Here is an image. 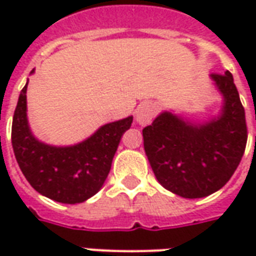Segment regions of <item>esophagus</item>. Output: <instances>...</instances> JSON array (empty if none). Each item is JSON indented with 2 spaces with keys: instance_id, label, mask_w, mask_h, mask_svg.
<instances>
[{
  "instance_id": "esophagus-1",
  "label": "esophagus",
  "mask_w": 256,
  "mask_h": 256,
  "mask_svg": "<svg viewBox=\"0 0 256 256\" xmlns=\"http://www.w3.org/2000/svg\"><path fill=\"white\" fill-rule=\"evenodd\" d=\"M156 115V106L152 102H142L136 111V119L141 126L150 124Z\"/></svg>"
}]
</instances>
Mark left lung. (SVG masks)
<instances>
[{
	"instance_id": "8db88e82",
	"label": "left lung",
	"mask_w": 256,
	"mask_h": 256,
	"mask_svg": "<svg viewBox=\"0 0 256 256\" xmlns=\"http://www.w3.org/2000/svg\"><path fill=\"white\" fill-rule=\"evenodd\" d=\"M225 97L218 119L189 124L170 112L142 130L144 150L158 181L186 198L208 196L225 185L247 145V122L240 96L229 71L211 75Z\"/></svg>"
}]
</instances>
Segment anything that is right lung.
Listing matches in <instances>:
<instances>
[{"label":"right lung","instance_id":"obj_1","mask_svg":"<svg viewBox=\"0 0 256 256\" xmlns=\"http://www.w3.org/2000/svg\"><path fill=\"white\" fill-rule=\"evenodd\" d=\"M27 84L22 89L12 122L14 158L36 192L64 204L82 203L100 190L112 159L133 118L100 128L90 138L67 148L49 146L31 134L26 115Z\"/></svg>","mask_w":256,"mask_h":256}]
</instances>
